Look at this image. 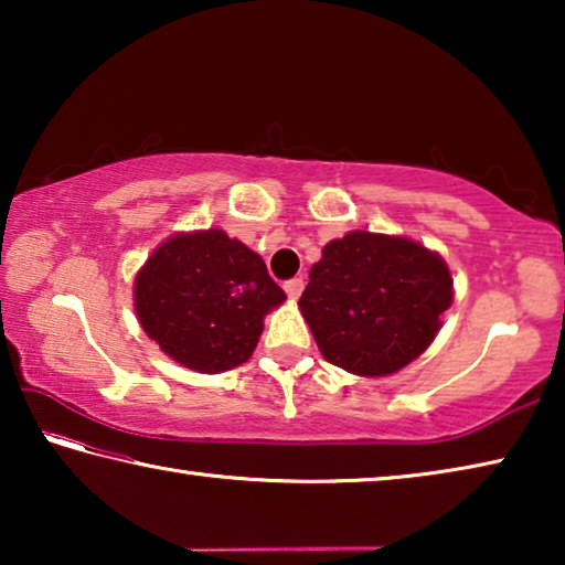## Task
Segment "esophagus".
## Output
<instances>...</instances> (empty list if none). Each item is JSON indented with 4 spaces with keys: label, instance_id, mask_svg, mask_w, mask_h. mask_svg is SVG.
Segmentation results:
<instances>
[{
    "label": "esophagus",
    "instance_id": "esophagus-1",
    "mask_svg": "<svg viewBox=\"0 0 565 565\" xmlns=\"http://www.w3.org/2000/svg\"><path fill=\"white\" fill-rule=\"evenodd\" d=\"M284 291L289 294V299H291V301L299 299L301 291H303V279H301V276H296V279L286 281V284H284Z\"/></svg>",
    "mask_w": 565,
    "mask_h": 565
}]
</instances>
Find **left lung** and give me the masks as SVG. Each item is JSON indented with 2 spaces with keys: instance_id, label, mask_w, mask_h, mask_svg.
<instances>
[{
  "instance_id": "1",
  "label": "left lung",
  "mask_w": 565,
  "mask_h": 565,
  "mask_svg": "<svg viewBox=\"0 0 565 565\" xmlns=\"http://www.w3.org/2000/svg\"><path fill=\"white\" fill-rule=\"evenodd\" d=\"M454 303L444 256L408 236L349 232L321 248L299 309L321 356L353 376H391L416 361Z\"/></svg>"
}]
</instances>
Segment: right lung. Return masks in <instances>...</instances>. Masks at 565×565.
<instances>
[{
	"label": "right lung",
	"mask_w": 565,
	"mask_h": 565,
	"mask_svg": "<svg viewBox=\"0 0 565 565\" xmlns=\"http://www.w3.org/2000/svg\"><path fill=\"white\" fill-rule=\"evenodd\" d=\"M286 301L264 259L224 228L179 232L134 276V311L171 361L222 374L252 359L264 317Z\"/></svg>",
	"instance_id": "right-lung-1"
}]
</instances>
